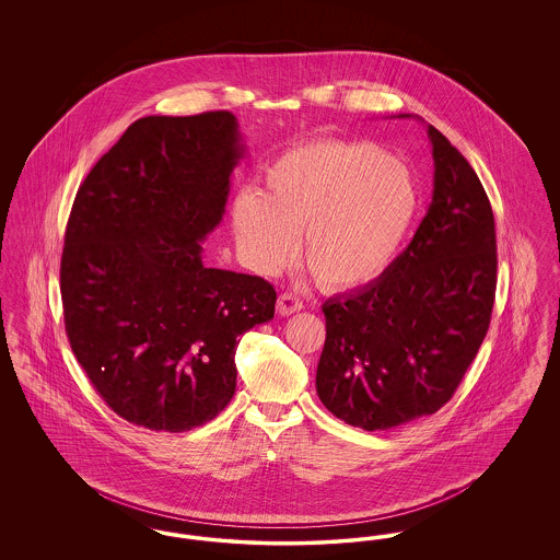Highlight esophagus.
Instances as JSON below:
<instances>
[{"label": "esophagus", "mask_w": 560, "mask_h": 560, "mask_svg": "<svg viewBox=\"0 0 560 560\" xmlns=\"http://www.w3.org/2000/svg\"><path fill=\"white\" fill-rule=\"evenodd\" d=\"M277 311H279V315H281V317L293 315V313L302 311V300H300V298H295L293 293H281V295H279V300H277Z\"/></svg>", "instance_id": "34e87169"}]
</instances>
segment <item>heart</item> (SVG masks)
I'll list each match as a JSON object with an SVG mask.
<instances>
[{
    "instance_id": "heart-1",
    "label": "heart",
    "mask_w": 560,
    "mask_h": 560,
    "mask_svg": "<svg viewBox=\"0 0 560 560\" xmlns=\"http://www.w3.org/2000/svg\"><path fill=\"white\" fill-rule=\"evenodd\" d=\"M420 210V185L402 161L370 142L315 140L281 153L262 192L241 190L231 222L241 258L275 275L295 256L325 290H359L399 256Z\"/></svg>"
}]
</instances>
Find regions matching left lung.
I'll list each match as a JSON object with an SVG mask.
<instances>
[{"mask_svg":"<svg viewBox=\"0 0 560 560\" xmlns=\"http://www.w3.org/2000/svg\"><path fill=\"white\" fill-rule=\"evenodd\" d=\"M427 132L434 188L413 240L373 283L323 304L317 395L336 418L370 432L424 418L452 399L495 300L487 192L452 142L430 124Z\"/></svg>","mask_w":560,"mask_h":560,"instance_id":"8db88e82","label":"left lung"}]
</instances>
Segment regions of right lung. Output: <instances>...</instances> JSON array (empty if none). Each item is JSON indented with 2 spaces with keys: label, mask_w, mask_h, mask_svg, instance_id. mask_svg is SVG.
Returning <instances> with one entry per match:
<instances>
[{
  "label": "right lung",
  "mask_w": 560,
  "mask_h": 560,
  "mask_svg": "<svg viewBox=\"0 0 560 560\" xmlns=\"http://www.w3.org/2000/svg\"><path fill=\"white\" fill-rule=\"evenodd\" d=\"M243 155L229 110L149 115L75 195L60 260L65 329L98 395L136 427L213 420L235 395L241 334L275 317L268 281L201 256Z\"/></svg>",
  "instance_id": "obj_1"
}]
</instances>
